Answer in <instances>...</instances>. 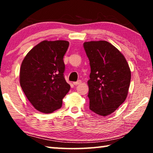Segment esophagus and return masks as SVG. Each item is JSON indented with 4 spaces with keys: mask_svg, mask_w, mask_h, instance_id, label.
Listing matches in <instances>:
<instances>
[{
    "mask_svg": "<svg viewBox=\"0 0 153 153\" xmlns=\"http://www.w3.org/2000/svg\"><path fill=\"white\" fill-rule=\"evenodd\" d=\"M81 83H82L81 80H78V81H77V82H74L73 84L75 85V86H77V85H79L81 84Z\"/></svg>",
    "mask_w": 153,
    "mask_h": 153,
    "instance_id": "obj_1",
    "label": "esophagus"
}]
</instances>
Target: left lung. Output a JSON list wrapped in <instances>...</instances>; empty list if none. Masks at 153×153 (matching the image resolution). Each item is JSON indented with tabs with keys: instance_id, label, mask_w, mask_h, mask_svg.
Instances as JSON below:
<instances>
[{
	"instance_id": "obj_1",
	"label": "left lung",
	"mask_w": 153,
	"mask_h": 153,
	"mask_svg": "<svg viewBox=\"0 0 153 153\" xmlns=\"http://www.w3.org/2000/svg\"><path fill=\"white\" fill-rule=\"evenodd\" d=\"M84 48L91 69L88 81L90 109L99 115H110L128 96L129 65L121 52L107 41L86 42Z\"/></svg>"
}]
</instances>
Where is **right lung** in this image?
<instances>
[{
    "instance_id": "add662e5",
    "label": "right lung",
    "mask_w": 153,
    "mask_h": 153,
    "mask_svg": "<svg viewBox=\"0 0 153 153\" xmlns=\"http://www.w3.org/2000/svg\"><path fill=\"white\" fill-rule=\"evenodd\" d=\"M66 40H44L29 51L20 68L21 87L36 110L51 113L62 106L70 90L64 77Z\"/></svg>"
}]
</instances>
